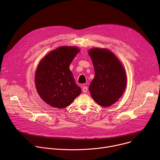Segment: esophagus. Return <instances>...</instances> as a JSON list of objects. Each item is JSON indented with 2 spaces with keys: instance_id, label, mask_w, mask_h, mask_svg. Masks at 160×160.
Masks as SVG:
<instances>
[{
  "instance_id": "34e87169",
  "label": "esophagus",
  "mask_w": 160,
  "mask_h": 160,
  "mask_svg": "<svg viewBox=\"0 0 160 160\" xmlns=\"http://www.w3.org/2000/svg\"><path fill=\"white\" fill-rule=\"evenodd\" d=\"M82 91H83L84 92H86L88 91V88L86 87V86H83V88H82Z\"/></svg>"
}]
</instances>
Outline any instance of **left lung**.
Instances as JSON below:
<instances>
[{
	"label": "left lung",
	"instance_id": "8db88e82",
	"mask_svg": "<svg viewBox=\"0 0 160 160\" xmlns=\"http://www.w3.org/2000/svg\"><path fill=\"white\" fill-rule=\"evenodd\" d=\"M88 54L95 72L89 86L91 97L100 106L110 107L121 98L125 91V70L117 56L107 48H91Z\"/></svg>",
	"mask_w": 160,
	"mask_h": 160
}]
</instances>
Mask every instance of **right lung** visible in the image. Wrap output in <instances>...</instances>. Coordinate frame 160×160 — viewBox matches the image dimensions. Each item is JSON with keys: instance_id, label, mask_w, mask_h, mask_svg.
Wrapping results in <instances>:
<instances>
[{"instance_id": "obj_1", "label": "right lung", "mask_w": 160, "mask_h": 160, "mask_svg": "<svg viewBox=\"0 0 160 160\" xmlns=\"http://www.w3.org/2000/svg\"><path fill=\"white\" fill-rule=\"evenodd\" d=\"M80 52L77 47L62 46L52 50L40 61L35 82L40 98L53 108L68 107L81 92L69 66Z\"/></svg>"}]
</instances>
